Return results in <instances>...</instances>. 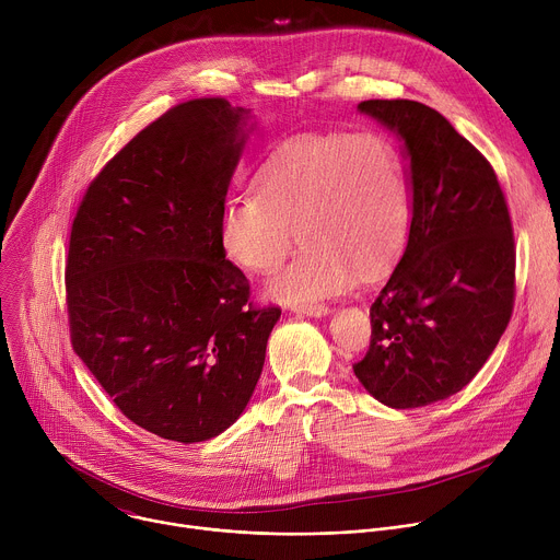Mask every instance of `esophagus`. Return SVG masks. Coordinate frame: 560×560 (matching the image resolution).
<instances>
[{
	"label": "esophagus",
	"instance_id": "1",
	"mask_svg": "<svg viewBox=\"0 0 560 560\" xmlns=\"http://www.w3.org/2000/svg\"><path fill=\"white\" fill-rule=\"evenodd\" d=\"M294 310L301 312V314H307V316H326V314H330V305H326V303H307V305H299Z\"/></svg>",
	"mask_w": 560,
	"mask_h": 560
}]
</instances>
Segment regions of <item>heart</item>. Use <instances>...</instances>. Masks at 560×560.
I'll list each match as a JSON object with an SVG mask.
<instances>
[{
    "label": "heart",
    "instance_id": "obj_1",
    "mask_svg": "<svg viewBox=\"0 0 560 560\" xmlns=\"http://www.w3.org/2000/svg\"><path fill=\"white\" fill-rule=\"evenodd\" d=\"M412 195L404 154L378 132L303 135L283 141L257 173V192L221 210V246L244 270L275 272L268 292L301 305L350 290L359 270L383 272L404 250Z\"/></svg>",
    "mask_w": 560,
    "mask_h": 560
}]
</instances>
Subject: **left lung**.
I'll return each mask as SVG.
<instances>
[{"mask_svg": "<svg viewBox=\"0 0 560 560\" xmlns=\"http://www.w3.org/2000/svg\"><path fill=\"white\" fill-rule=\"evenodd\" d=\"M359 110L406 141L412 223L370 307V348L352 368L381 404L421 408L463 389L510 324L512 217L492 164L441 113L410 100H368Z\"/></svg>", "mask_w": 560, "mask_h": 560, "instance_id": "1", "label": "left lung"}]
</instances>
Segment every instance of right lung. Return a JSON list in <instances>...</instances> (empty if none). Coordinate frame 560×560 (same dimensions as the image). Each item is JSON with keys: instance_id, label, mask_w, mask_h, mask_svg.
I'll list each match as a JSON object with an SVG mask.
<instances>
[{"instance_id": "1", "label": "right lung", "mask_w": 560, "mask_h": 560, "mask_svg": "<svg viewBox=\"0 0 560 560\" xmlns=\"http://www.w3.org/2000/svg\"><path fill=\"white\" fill-rule=\"evenodd\" d=\"M248 110L188 100L91 182L66 257L70 343L124 417L179 443L248 406L279 305H255L225 259L221 210Z\"/></svg>"}]
</instances>
